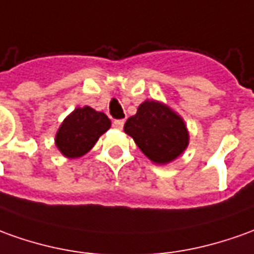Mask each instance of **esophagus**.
<instances>
[{
    "label": "esophagus",
    "instance_id": "obj_1",
    "mask_svg": "<svg viewBox=\"0 0 254 254\" xmlns=\"http://www.w3.org/2000/svg\"><path fill=\"white\" fill-rule=\"evenodd\" d=\"M123 126H124V120H115V122H113V127L117 128V130H122V128H123Z\"/></svg>",
    "mask_w": 254,
    "mask_h": 254
}]
</instances>
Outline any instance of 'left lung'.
Wrapping results in <instances>:
<instances>
[{"label":"left lung","mask_w":254,"mask_h":254,"mask_svg":"<svg viewBox=\"0 0 254 254\" xmlns=\"http://www.w3.org/2000/svg\"><path fill=\"white\" fill-rule=\"evenodd\" d=\"M124 132L156 164L173 162L190 144V134L181 116L159 101L139 105L137 113L127 119Z\"/></svg>","instance_id":"1"}]
</instances>
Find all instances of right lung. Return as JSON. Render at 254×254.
<instances>
[{"label":"right lung","mask_w":254,"mask_h":254,"mask_svg":"<svg viewBox=\"0 0 254 254\" xmlns=\"http://www.w3.org/2000/svg\"><path fill=\"white\" fill-rule=\"evenodd\" d=\"M110 128V120L90 106L76 108L61 124L55 145L64 156L76 159L85 155L99 137Z\"/></svg>","instance_id":"obj_1"}]
</instances>
